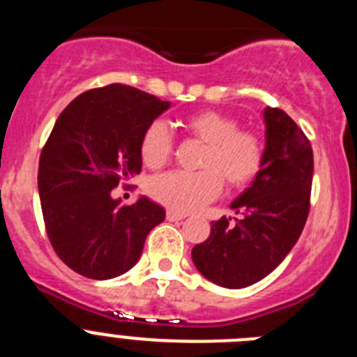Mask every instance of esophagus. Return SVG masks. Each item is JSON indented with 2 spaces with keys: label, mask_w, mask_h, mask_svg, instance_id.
I'll return each mask as SVG.
<instances>
[{
  "label": "esophagus",
  "mask_w": 357,
  "mask_h": 357,
  "mask_svg": "<svg viewBox=\"0 0 357 357\" xmlns=\"http://www.w3.org/2000/svg\"><path fill=\"white\" fill-rule=\"evenodd\" d=\"M184 218V213H176V211H168V213H166V220H168V222H181Z\"/></svg>",
  "instance_id": "obj_1"
}]
</instances>
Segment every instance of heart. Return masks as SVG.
I'll list each match as a JSON object with an SVG mask.
<instances>
[{
    "instance_id": "b5f03b06",
    "label": "heart",
    "mask_w": 357,
    "mask_h": 357,
    "mask_svg": "<svg viewBox=\"0 0 357 357\" xmlns=\"http://www.w3.org/2000/svg\"><path fill=\"white\" fill-rule=\"evenodd\" d=\"M184 128L204 144L197 173L168 172L148 182L153 200L178 213H189L206 206L220 195L223 181L229 188H245L261 172L264 146L252 130H241L232 116L218 110H202L189 116ZM141 157L144 164L159 168L172 157L173 139L166 123L153 121L141 137Z\"/></svg>"
}]
</instances>
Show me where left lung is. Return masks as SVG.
<instances>
[{
	"instance_id": "left-lung-1",
	"label": "left lung",
	"mask_w": 357,
	"mask_h": 357,
	"mask_svg": "<svg viewBox=\"0 0 357 357\" xmlns=\"http://www.w3.org/2000/svg\"><path fill=\"white\" fill-rule=\"evenodd\" d=\"M264 160L250 188L230 204L241 218L225 216L195 245L191 257L207 280L229 289L255 284L272 273L302 234L313 184V148L284 110L266 107Z\"/></svg>"
}]
</instances>
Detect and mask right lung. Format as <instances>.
<instances>
[{
	"mask_svg": "<svg viewBox=\"0 0 357 357\" xmlns=\"http://www.w3.org/2000/svg\"><path fill=\"white\" fill-rule=\"evenodd\" d=\"M172 103L130 85L110 84L62 110L39 160V197L53 250L71 270L107 280L141 257L148 232L166 218L150 198H112L143 166L141 137Z\"/></svg>",
	"mask_w": 357,
	"mask_h": 357,
	"instance_id": "1",
	"label": "right lung"
}]
</instances>
